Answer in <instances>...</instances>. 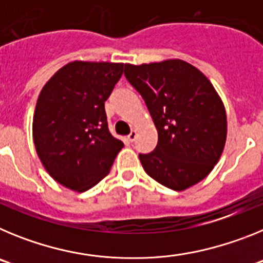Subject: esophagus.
<instances>
[{"instance_id": "1", "label": "esophagus", "mask_w": 263, "mask_h": 263, "mask_svg": "<svg viewBox=\"0 0 263 263\" xmlns=\"http://www.w3.org/2000/svg\"><path fill=\"white\" fill-rule=\"evenodd\" d=\"M136 138H137V130H132L129 136H127V139H129L130 142H133V141H136Z\"/></svg>"}]
</instances>
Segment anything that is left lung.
Masks as SVG:
<instances>
[{"label": "left lung", "mask_w": 263, "mask_h": 263, "mask_svg": "<svg viewBox=\"0 0 263 263\" xmlns=\"http://www.w3.org/2000/svg\"><path fill=\"white\" fill-rule=\"evenodd\" d=\"M124 73L145 100L158 130L154 152L139 154L146 174L174 191L203 180L227 139V113L211 81L179 59L125 64Z\"/></svg>", "instance_id": "left-lung-1"}]
</instances>
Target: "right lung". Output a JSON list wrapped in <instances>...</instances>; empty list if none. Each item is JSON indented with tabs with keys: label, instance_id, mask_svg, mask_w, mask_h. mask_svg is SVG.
<instances>
[{
	"label": "right lung",
	"instance_id": "right-lung-1",
	"mask_svg": "<svg viewBox=\"0 0 263 263\" xmlns=\"http://www.w3.org/2000/svg\"><path fill=\"white\" fill-rule=\"evenodd\" d=\"M122 63L71 62L46 83L32 118L42 164L58 183L84 192L110 171L124 143L109 132L105 101Z\"/></svg>",
	"mask_w": 263,
	"mask_h": 263
}]
</instances>
